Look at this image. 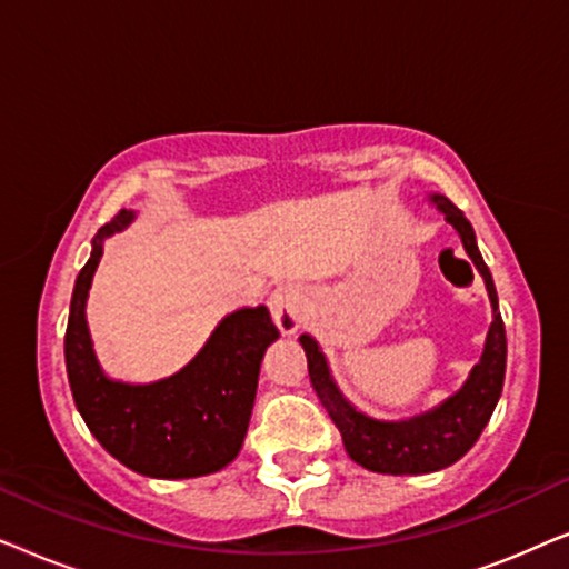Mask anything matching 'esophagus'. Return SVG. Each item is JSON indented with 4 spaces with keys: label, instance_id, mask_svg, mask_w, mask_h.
<instances>
[{
    "label": "esophagus",
    "instance_id": "esophagus-1",
    "mask_svg": "<svg viewBox=\"0 0 569 569\" xmlns=\"http://www.w3.org/2000/svg\"><path fill=\"white\" fill-rule=\"evenodd\" d=\"M271 316H274V323L279 326L282 333H295L306 323V295H302L300 287L284 284L271 295Z\"/></svg>",
    "mask_w": 569,
    "mask_h": 569
}]
</instances>
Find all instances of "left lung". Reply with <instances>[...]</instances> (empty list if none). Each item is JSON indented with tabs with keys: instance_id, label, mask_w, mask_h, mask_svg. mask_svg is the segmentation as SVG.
Returning a JSON list of instances; mask_svg holds the SVG:
<instances>
[{
	"instance_id": "8db88e82",
	"label": "left lung",
	"mask_w": 569,
	"mask_h": 569,
	"mask_svg": "<svg viewBox=\"0 0 569 569\" xmlns=\"http://www.w3.org/2000/svg\"><path fill=\"white\" fill-rule=\"evenodd\" d=\"M427 199L438 207V212H442L448 224H453L463 243V251L469 253L473 267L485 279L489 302H492V323H489L485 349H481L479 362L471 368L466 383L453 396L442 399L438 407L427 409L422 415L396 419V422L376 419L357 409L341 393L321 345L310 333L300 337V345L308 357L310 383H313L318 399L329 411L333 425L339 427L349 458L360 463L362 469L393 473V477L440 471L469 453L473 442L479 440L481 430L487 427L489 417H492L497 401H500L505 365H508V339H505L500 302H497L492 274H489L487 263L479 253L471 222L442 193H430Z\"/></svg>"
}]
</instances>
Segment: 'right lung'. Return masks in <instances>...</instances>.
Wrapping results in <instances>:
<instances>
[{"instance_id": "add662e5", "label": "right lung", "mask_w": 569, "mask_h": 569, "mask_svg": "<svg viewBox=\"0 0 569 569\" xmlns=\"http://www.w3.org/2000/svg\"><path fill=\"white\" fill-rule=\"evenodd\" d=\"M131 222V209L106 222L77 274L64 337L69 388L88 430L127 469L152 479L204 477L236 461L243 448L263 352L279 339V329L267 306L240 308L217 323L199 355L173 376L152 383L106 376L84 306L106 238Z\"/></svg>"}]
</instances>
